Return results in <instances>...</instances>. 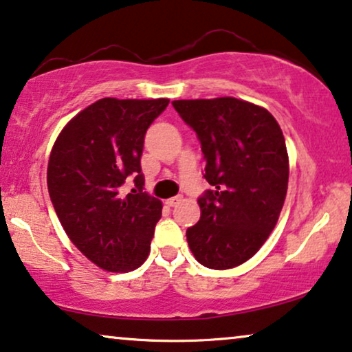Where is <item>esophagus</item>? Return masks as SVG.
<instances>
[{"label":"esophagus","instance_id":"1","mask_svg":"<svg viewBox=\"0 0 352 352\" xmlns=\"http://www.w3.org/2000/svg\"><path fill=\"white\" fill-rule=\"evenodd\" d=\"M181 200H182V197H181V195L171 197V199H168V200H166V205H168V206H175V205L179 204Z\"/></svg>","mask_w":352,"mask_h":352}]
</instances>
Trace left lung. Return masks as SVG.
Here are the masks:
<instances>
[{
  "instance_id": "obj_1",
  "label": "left lung",
  "mask_w": 352,
  "mask_h": 352,
  "mask_svg": "<svg viewBox=\"0 0 352 352\" xmlns=\"http://www.w3.org/2000/svg\"><path fill=\"white\" fill-rule=\"evenodd\" d=\"M197 133L204 177L200 221L187 242L200 264L230 269L248 261L276 228L288 187L285 139L266 109L235 98L173 100Z\"/></svg>"
}]
</instances>
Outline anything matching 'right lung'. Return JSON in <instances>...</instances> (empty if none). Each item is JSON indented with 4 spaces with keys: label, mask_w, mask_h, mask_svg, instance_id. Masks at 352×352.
<instances>
[{
    "label": "right lung",
    "mask_w": 352,
    "mask_h": 352,
    "mask_svg": "<svg viewBox=\"0 0 352 352\" xmlns=\"http://www.w3.org/2000/svg\"><path fill=\"white\" fill-rule=\"evenodd\" d=\"M170 99L104 98L70 120L47 163V190L62 228L96 266L128 272L151 252L162 201L144 189V138ZM131 175L137 189L124 195Z\"/></svg>",
    "instance_id": "1"
}]
</instances>
